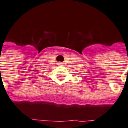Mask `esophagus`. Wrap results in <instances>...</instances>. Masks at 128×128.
<instances>
[{"label": "esophagus", "instance_id": "1", "mask_svg": "<svg viewBox=\"0 0 128 128\" xmlns=\"http://www.w3.org/2000/svg\"><path fill=\"white\" fill-rule=\"evenodd\" d=\"M59 64H61V63H59Z\"/></svg>", "mask_w": 128, "mask_h": 128}]
</instances>
